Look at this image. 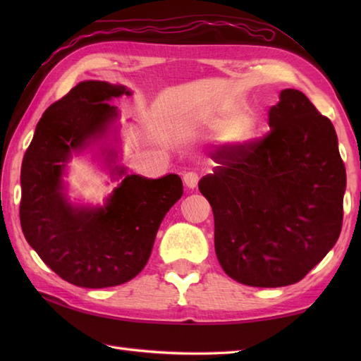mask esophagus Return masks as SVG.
<instances>
[{
    "instance_id": "1",
    "label": "esophagus",
    "mask_w": 361,
    "mask_h": 361,
    "mask_svg": "<svg viewBox=\"0 0 361 361\" xmlns=\"http://www.w3.org/2000/svg\"><path fill=\"white\" fill-rule=\"evenodd\" d=\"M183 181H185V185L189 189H194L197 188V183H198V175L195 172H186L183 175Z\"/></svg>"
}]
</instances>
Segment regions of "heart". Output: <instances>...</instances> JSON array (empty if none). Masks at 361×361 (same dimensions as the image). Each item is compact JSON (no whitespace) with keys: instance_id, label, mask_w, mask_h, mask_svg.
Returning <instances> with one entry per match:
<instances>
[{"instance_id":"1","label":"heart","mask_w":361,"mask_h":361,"mask_svg":"<svg viewBox=\"0 0 361 361\" xmlns=\"http://www.w3.org/2000/svg\"><path fill=\"white\" fill-rule=\"evenodd\" d=\"M209 126L212 128H226L229 126V133H231L237 140H248V137L255 132V122L252 119L247 118V116H242L239 119L234 118H217V119H211Z\"/></svg>"}]
</instances>
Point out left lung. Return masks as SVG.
Here are the masks:
<instances>
[{"label": "left lung", "instance_id": "1", "mask_svg": "<svg viewBox=\"0 0 361 361\" xmlns=\"http://www.w3.org/2000/svg\"><path fill=\"white\" fill-rule=\"evenodd\" d=\"M268 126L257 140L219 145L214 173L198 181L224 271L267 288L299 282L332 250L346 189L335 128L307 96L282 90Z\"/></svg>", "mask_w": 361, "mask_h": 361}]
</instances>
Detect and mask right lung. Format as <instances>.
<instances>
[{
  "instance_id": "add662e5",
  "label": "right lung",
  "mask_w": 361,
  "mask_h": 361,
  "mask_svg": "<svg viewBox=\"0 0 361 361\" xmlns=\"http://www.w3.org/2000/svg\"><path fill=\"white\" fill-rule=\"evenodd\" d=\"M121 94L130 91L80 82L43 113L23 158V234L54 273L78 287L105 288L133 279L147 264L161 221L183 195L175 173L158 180L127 175L104 208L78 209L65 200V163L73 150L105 132L116 116L109 101Z\"/></svg>"
}]
</instances>
